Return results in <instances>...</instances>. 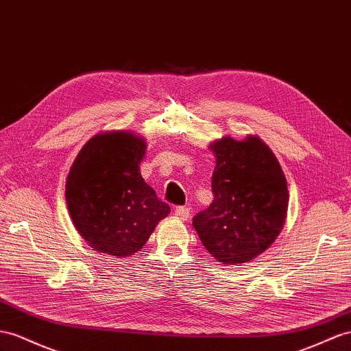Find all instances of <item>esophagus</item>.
I'll use <instances>...</instances> for the list:
<instances>
[{
  "label": "esophagus",
  "mask_w": 351,
  "mask_h": 351,
  "mask_svg": "<svg viewBox=\"0 0 351 351\" xmlns=\"http://www.w3.org/2000/svg\"><path fill=\"white\" fill-rule=\"evenodd\" d=\"M175 217L181 221L190 219V209L188 208H176L175 209Z\"/></svg>",
  "instance_id": "obj_1"
}]
</instances>
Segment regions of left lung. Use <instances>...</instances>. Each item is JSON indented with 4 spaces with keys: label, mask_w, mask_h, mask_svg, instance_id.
<instances>
[{
    "label": "left lung",
    "mask_w": 351,
    "mask_h": 351,
    "mask_svg": "<svg viewBox=\"0 0 351 351\" xmlns=\"http://www.w3.org/2000/svg\"><path fill=\"white\" fill-rule=\"evenodd\" d=\"M217 157L212 175L213 202L197 213L193 226L218 263L237 265L274 243L283 230L289 191L273 151L256 136L210 142Z\"/></svg>",
    "instance_id": "left-lung-1"
}]
</instances>
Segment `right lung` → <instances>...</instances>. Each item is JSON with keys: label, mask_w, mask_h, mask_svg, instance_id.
<instances>
[{"label": "right lung", "mask_w": 351, "mask_h": 351, "mask_svg": "<svg viewBox=\"0 0 351 351\" xmlns=\"http://www.w3.org/2000/svg\"><path fill=\"white\" fill-rule=\"evenodd\" d=\"M145 151V139L132 130L99 132L69 169L65 197L71 219L96 252L132 256L170 212L141 175Z\"/></svg>", "instance_id": "add662e5"}]
</instances>
